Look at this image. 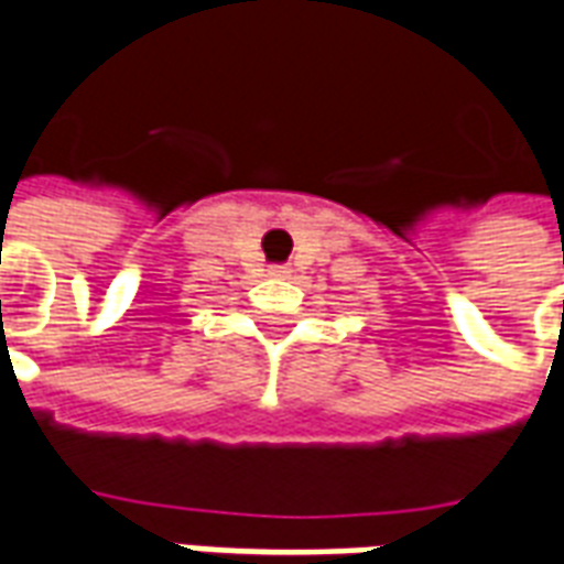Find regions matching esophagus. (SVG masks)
Masks as SVG:
<instances>
[{
  "mask_svg": "<svg viewBox=\"0 0 564 564\" xmlns=\"http://www.w3.org/2000/svg\"><path fill=\"white\" fill-rule=\"evenodd\" d=\"M289 267H270V275H289Z\"/></svg>",
  "mask_w": 564,
  "mask_h": 564,
  "instance_id": "obj_1",
  "label": "esophagus"
}]
</instances>
